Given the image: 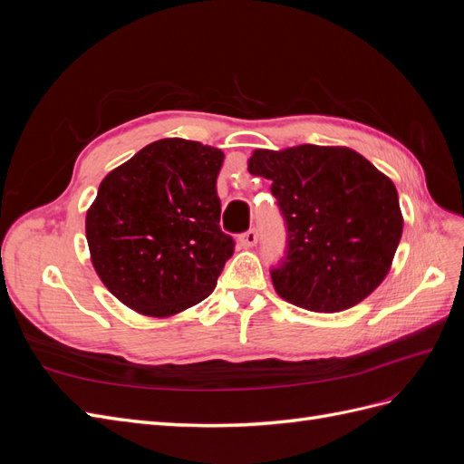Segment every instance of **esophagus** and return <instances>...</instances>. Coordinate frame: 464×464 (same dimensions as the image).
Listing matches in <instances>:
<instances>
[{
	"mask_svg": "<svg viewBox=\"0 0 464 464\" xmlns=\"http://www.w3.org/2000/svg\"><path fill=\"white\" fill-rule=\"evenodd\" d=\"M240 242H242V246H246V247L256 246V244H257V230H256V228H249V230H246L244 234H240Z\"/></svg>",
	"mask_w": 464,
	"mask_h": 464,
	"instance_id": "esophagus-1",
	"label": "esophagus"
}]
</instances>
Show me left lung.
<instances>
[{
  "label": "left lung",
  "mask_w": 464,
  "mask_h": 464,
  "mask_svg": "<svg viewBox=\"0 0 464 464\" xmlns=\"http://www.w3.org/2000/svg\"><path fill=\"white\" fill-rule=\"evenodd\" d=\"M254 176L271 179L286 227V251L271 269L275 290L310 312L360 304L389 273L402 234L399 193L346 147L256 150Z\"/></svg>",
  "instance_id": "obj_1"
}]
</instances>
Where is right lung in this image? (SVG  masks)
<instances>
[{
  "mask_svg": "<svg viewBox=\"0 0 464 464\" xmlns=\"http://www.w3.org/2000/svg\"><path fill=\"white\" fill-rule=\"evenodd\" d=\"M222 150L160 139L111 170L87 213V242L106 288L150 317L205 300L234 237L220 230Z\"/></svg>",
  "mask_w": 464,
  "mask_h": 464,
  "instance_id": "add662e5",
  "label": "right lung"
}]
</instances>
